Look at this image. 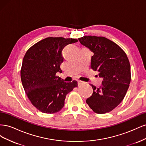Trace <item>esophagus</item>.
I'll use <instances>...</instances> for the list:
<instances>
[{"label": "esophagus", "instance_id": "obj_1", "mask_svg": "<svg viewBox=\"0 0 146 146\" xmlns=\"http://www.w3.org/2000/svg\"><path fill=\"white\" fill-rule=\"evenodd\" d=\"M85 83V82L82 81V80H78V85H83V84Z\"/></svg>", "mask_w": 146, "mask_h": 146}]
</instances>
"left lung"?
<instances>
[{
  "label": "left lung",
  "instance_id": "obj_1",
  "mask_svg": "<svg viewBox=\"0 0 146 146\" xmlns=\"http://www.w3.org/2000/svg\"><path fill=\"white\" fill-rule=\"evenodd\" d=\"M78 40L94 53L91 66L103 78L100 88L91 85L93 93L86 102L96 113H108L121 102L129 87V59L120 47L105 37L85 36Z\"/></svg>",
  "mask_w": 146,
  "mask_h": 146
}]
</instances>
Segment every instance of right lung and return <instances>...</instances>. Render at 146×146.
Instances as JSON below:
<instances>
[{
    "instance_id": "right-lung-1",
    "label": "right lung",
    "mask_w": 146,
    "mask_h": 146,
    "mask_svg": "<svg viewBox=\"0 0 146 146\" xmlns=\"http://www.w3.org/2000/svg\"><path fill=\"white\" fill-rule=\"evenodd\" d=\"M77 39L48 37L38 42L26 52L21 70V81L34 107L44 113H55L63 108L66 96L77 87V82H65L56 76L61 72V52Z\"/></svg>"
}]
</instances>
